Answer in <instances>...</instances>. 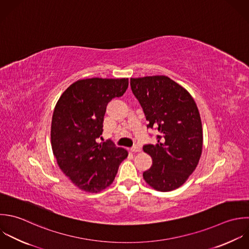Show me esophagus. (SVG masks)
I'll return each instance as SVG.
<instances>
[{
	"label": "esophagus",
	"instance_id": "1",
	"mask_svg": "<svg viewBox=\"0 0 249 249\" xmlns=\"http://www.w3.org/2000/svg\"><path fill=\"white\" fill-rule=\"evenodd\" d=\"M130 150H131V152H140L142 149H141V147H140V146L135 145V146H133Z\"/></svg>",
	"mask_w": 249,
	"mask_h": 249
}]
</instances>
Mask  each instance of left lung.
<instances>
[{"mask_svg": "<svg viewBox=\"0 0 249 249\" xmlns=\"http://www.w3.org/2000/svg\"><path fill=\"white\" fill-rule=\"evenodd\" d=\"M148 128L158 131L157 143L143 146L151 156V168L142 174L145 182L161 192L185 183L198 166L203 150L199 109L190 93L165 75L131 78Z\"/></svg>", "mask_w": 249, "mask_h": 249, "instance_id": "left-lung-1", "label": "left lung"}]
</instances>
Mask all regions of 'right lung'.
<instances>
[{
  "instance_id": "obj_1",
  "label": "right lung",
  "mask_w": 249,
  "mask_h": 249,
  "mask_svg": "<svg viewBox=\"0 0 249 249\" xmlns=\"http://www.w3.org/2000/svg\"><path fill=\"white\" fill-rule=\"evenodd\" d=\"M128 78H85L71 84L59 98L51 121V147L63 174L79 189L98 193L114 180L128 151L107 142L103 134L106 108L121 97Z\"/></svg>"
}]
</instances>
